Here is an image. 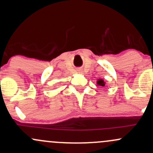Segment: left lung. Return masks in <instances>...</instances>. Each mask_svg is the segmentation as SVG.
Wrapping results in <instances>:
<instances>
[{
	"instance_id": "1",
	"label": "left lung",
	"mask_w": 153,
	"mask_h": 153,
	"mask_svg": "<svg viewBox=\"0 0 153 153\" xmlns=\"http://www.w3.org/2000/svg\"><path fill=\"white\" fill-rule=\"evenodd\" d=\"M97 84L100 85V86H105V82L103 81V80H102V79H99V80H97Z\"/></svg>"
}]
</instances>
